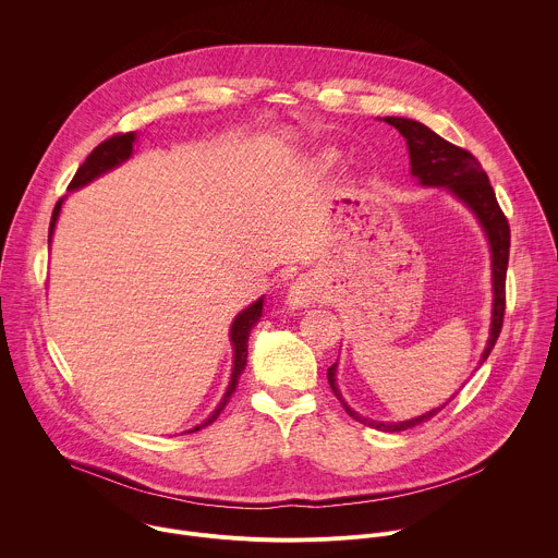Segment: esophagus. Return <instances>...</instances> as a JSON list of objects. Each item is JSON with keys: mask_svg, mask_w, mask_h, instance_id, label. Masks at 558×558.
Here are the masks:
<instances>
[{"mask_svg": "<svg viewBox=\"0 0 558 558\" xmlns=\"http://www.w3.org/2000/svg\"><path fill=\"white\" fill-rule=\"evenodd\" d=\"M317 284H315V280L313 278H308V276H302V278H298L293 284H291V289H289V293H287V302L293 306V308H300V306H308V304H313L315 300H317Z\"/></svg>", "mask_w": 558, "mask_h": 558, "instance_id": "obj_1", "label": "esophagus"}]
</instances>
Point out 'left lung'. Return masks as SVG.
I'll return each instance as SVG.
<instances>
[{"label":"left lung","mask_w":558,"mask_h":558,"mask_svg":"<svg viewBox=\"0 0 558 558\" xmlns=\"http://www.w3.org/2000/svg\"><path fill=\"white\" fill-rule=\"evenodd\" d=\"M388 124L399 129V133L408 140L410 159H412V172L418 177L423 185H445L456 197H460L480 219L482 228L486 230V236L490 241L493 252V289H495V302H493V322H490V339L486 343V350L482 354V363L490 354L501 326H504V313H506V269H508V252H510V226L506 215L501 213L493 185L482 168V163L475 159L473 153L466 148H460L438 133H434L429 126L408 120V118H384ZM328 384L343 405V410L356 418L363 425H369L381 432H405L410 427H416L429 418H434L442 408L432 410L429 414H423L412 421L403 423H375L356 416L339 397V390L335 388V363L328 367Z\"/></svg>","instance_id":"8db88e82"}]
</instances>
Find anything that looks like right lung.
Returning <instances> with one entry per match:
<instances>
[{
    "instance_id": "right-lung-1",
    "label": "right lung",
    "mask_w": 558,
    "mask_h": 558,
    "mask_svg": "<svg viewBox=\"0 0 558 558\" xmlns=\"http://www.w3.org/2000/svg\"><path fill=\"white\" fill-rule=\"evenodd\" d=\"M133 142H135V133H116V135L107 137L105 142H100V144H98V146L87 155V159L78 166L76 174L72 177L70 185H68V191H76V189H81V185L89 183V181H92V179H96L98 174H102V172L111 170L113 166L122 163L124 159H129V155H131V150H133ZM61 204H63V199H59V202H57V206H54L52 221H50V232H48V243H50V239H52L54 223H57L59 213H61ZM260 313H263V298H260L258 302H254L252 306H247L243 313H239V317L234 319L232 330H230V337H232V343H234V369H232V381H230V386H228V392H226L223 401H221V403H219V408L213 412V416H210V418H206L202 425H197V427H195V429H191V432H199V429H204V427L213 425V423L219 418V414L226 410V405L230 403L232 395L236 392V388H239V379H241L243 369H245V365H247V337H250V330L254 328V324L260 319Z\"/></svg>"
}]
</instances>
